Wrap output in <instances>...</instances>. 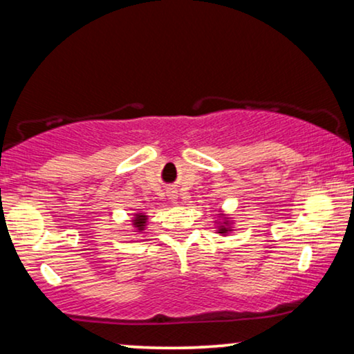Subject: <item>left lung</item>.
<instances>
[{
  "instance_id": "1",
  "label": "left lung",
  "mask_w": 354,
  "mask_h": 354,
  "mask_svg": "<svg viewBox=\"0 0 354 354\" xmlns=\"http://www.w3.org/2000/svg\"><path fill=\"white\" fill-rule=\"evenodd\" d=\"M228 232H230V228H228V220H225L223 225H220L218 233H228Z\"/></svg>"
}]
</instances>
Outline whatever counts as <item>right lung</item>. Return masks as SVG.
Returning <instances> with one entry per match:
<instances>
[{"instance_id": "obj_1", "label": "right lung", "mask_w": 354, "mask_h": 354, "mask_svg": "<svg viewBox=\"0 0 354 354\" xmlns=\"http://www.w3.org/2000/svg\"><path fill=\"white\" fill-rule=\"evenodd\" d=\"M145 221H147V216H145L144 214H136L134 220H133L134 228L138 230V232H142V230L145 228Z\"/></svg>"}]
</instances>
